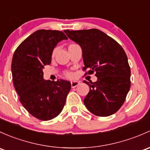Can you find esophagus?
<instances>
[{"instance_id": "34e87169", "label": "esophagus", "mask_w": 150, "mask_h": 150, "mask_svg": "<svg viewBox=\"0 0 150 150\" xmlns=\"http://www.w3.org/2000/svg\"><path fill=\"white\" fill-rule=\"evenodd\" d=\"M80 84V83L78 81H72L71 82V87L72 88H75Z\"/></svg>"}]
</instances>
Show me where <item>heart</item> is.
<instances>
[{"mask_svg":"<svg viewBox=\"0 0 150 150\" xmlns=\"http://www.w3.org/2000/svg\"><path fill=\"white\" fill-rule=\"evenodd\" d=\"M74 44H72V45H69V47L70 46H71V45H73ZM55 52H56V50H53V52H52V57H54V54H55ZM66 76H67V77H71L72 76V74L70 73V72H66Z\"/></svg>","mask_w":150,"mask_h":150,"instance_id":"obj_1","label":"heart"}]
</instances>
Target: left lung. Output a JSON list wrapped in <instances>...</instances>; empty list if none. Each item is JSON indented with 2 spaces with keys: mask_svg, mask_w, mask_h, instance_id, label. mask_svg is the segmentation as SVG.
<instances>
[{
  "mask_svg": "<svg viewBox=\"0 0 150 150\" xmlns=\"http://www.w3.org/2000/svg\"><path fill=\"white\" fill-rule=\"evenodd\" d=\"M64 31L81 47L83 70H89L86 75L96 72L98 78L94 83L83 81L90 87L83 100L85 105L98 116L115 113L125 101L131 86V70L124 49L98 29Z\"/></svg>",
  "mask_w": 150,
  "mask_h": 150,
  "instance_id": "8db88e82",
  "label": "left lung"
}]
</instances>
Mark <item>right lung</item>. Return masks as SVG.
Here are the masks:
<instances>
[{"mask_svg":"<svg viewBox=\"0 0 150 150\" xmlns=\"http://www.w3.org/2000/svg\"><path fill=\"white\" fill-rule=\"evenodd\" d=\"M63 39L67 37L62 31L38 30L17 47L13 56V82L20 102L39 120H51L60 113L71 88L67 80L43 79L42 70L51 63L53 50Z\"/></svg>","mask_w":150,"mask_h":150,"instance_id":"obj_1","label":"right lung"}]
</instances>
